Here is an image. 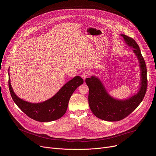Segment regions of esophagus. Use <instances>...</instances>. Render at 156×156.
<instances>
[{
  "label": "esophagus",
  "instance_id": "1",
  "mask_svg": "<svg viewBox=\"0 0 156 156\" xmlns=\"http://www.w3.org/2000/svg\"><path fill=\"white\" fill-rule=\"evenodd\" d=\"M89 75H90V72H89L88 71H84V72H83V73L81 74V77H82V78H83L84 80H85L86 78Z\"/></svg>",
  "mask_w": 156,
  "mask_h": 156
}]
</instances>
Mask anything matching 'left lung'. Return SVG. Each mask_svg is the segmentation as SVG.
Masks as SVG:
<instances>
[{
    "mask_svg": "<svg viewBox=\"0 0 156 156\" xmlns=\"http://www.w3.org/2000/svg\"><path fill=\"white\" fill-rule=\"evenodd\" d=\"M127 45L134 48L133 52L140 62L141 70V87L138 93L125 100H118L111 97L98 78L91 76L86 79L89 87L88 103L93 114L98 118L108 122L121 120L140 105L146 94L147 86V69L138 44L133 38L121 34Z\"/></svg>",
    "mask_w": 156,
    "mask_h": 156,
    "instance_id": "left-lung-1",
    "label": "left lung"
}]
</instances>
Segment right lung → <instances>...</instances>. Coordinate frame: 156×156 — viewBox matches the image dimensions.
I'll return each instance as SVG.
<instances>
[{"label": "right lung", "mask_w": 156, "mask_h": 156, "mask_svg": "<svg viewBox=\"0 0 156 156\" xmlns=\"http://www.w3.org/2000/svg\"><path fill=\"white\" fill-rule=\"evenodd\" d=\"M83 83V80L76 76L63 85L51 99L41 103L34 104L20 99L13 92L10 76L9 78V90L15 103L29 117L41 122H51L61 118L67 109L71 96Z\"/></svg>", "instance_id": "add662e5"}]
</instances>
